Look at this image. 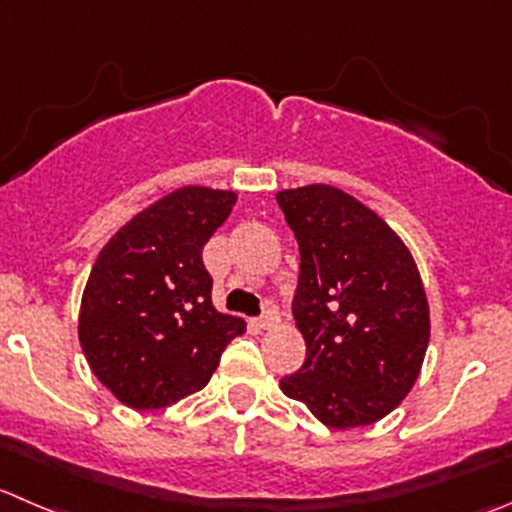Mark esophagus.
I'll list each match as a JSON object with an SVG mask.
<instances>
[{"label": "esophagus", "mask_w": 512, "mask_h": 512, "mask_svg": "<svg viewBox=\"0 0 512 512\" xmlns=\"http://www.w3.org/2000/svg\"><path fill=\"white\" fill-rule=\"evenodd\" d=\"M277 320H280V315H277V310H275V307H267V310H265V315H262V317H257V320H255V325L260 327V330H270V327H275V325H277Z\"/></svg>", "instance_id": "34e87169"}]
</instances>
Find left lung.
<instances>
[{"label":"left lung","mask_w":512,"mask_h":512,"mask_svg":"<svg viewBox=\"0 0 512 512\" xmlns=\"http://www.w3.org/2000/svg\"><path fill=\"white\" fill-rule=\"evenodd\" d=\"M300 245L295 312L307 345L280 380L287 398L335 430L372 425L413 390L430 340L418 265L388 222L347 192H277Z\"/></svg>","instance_id":"obj_1"}]
</instances>
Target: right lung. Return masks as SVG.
<instances>
[{
    "label": "right lung",
    "mask_w": 512,
    "mask_h": 512,
    "mask_svg": "<svg viewBox=\"0 0 512 512\" xmlns=\"http://www.w3.org/2000/svg\"><path fill=\"white\" fill-rule=\"evenodd\" d=\"M237 195L187 185L132 217L99 252L79 310V342L104 388L157 410L210 382L245 320L212 305L202 247Z\"/></svg>",
    "instance_id": "obj_1"
}]
</instances>
